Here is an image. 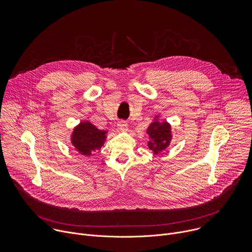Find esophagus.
I'll return each mask as SVG.
<instances>
[{
    "mask_svg": "<svg viewBox=\"0 0 252 252\" xmlns=\"http://www.w3.org/2000/svg\"><path fill=\"white\" fill-rule=\"evenodd\" d=\"M118 127L121 129V130H127L128 128V126H127V123L126 121H120L118 123Z\"/></svg>",
    "mask_w": 252,
    "mask_h": 252,
    "instance_id": "1",
    "label": "esophagus"
}]
</instances>
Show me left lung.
<instances>
[{
  "label": "left lung",
  "instance_id": "left-lung-1",
  "mask_svg": "<svg viewBox=\"0 0 252 252\" xmlns=\"http://www.w3.org/2000/svg\"><path fill=\"white\" fill-rule=\"evenodd\" d=\"M148 133L152 138L149 141V148L155 153L159 154L166 149L170 141V126L167 123L155 122L148 128Z\"/></svg>",
  "mask_w": 252,
  "mask_h": 252
}]
</instances>
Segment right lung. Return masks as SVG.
Returning <instances> with one entry per match:
<instances>
[{"mask_svg": "<svg viewBox=\"0 0 252 252\" xmlns=\"http://www.w3.org/2000/svg\"><path fill=\"white\" fill-rule=\"evenodd\" d=\"M105 130H100L91 123H81L75 128L71 142L75 148L85 156H91L93 152L101 149L105 139Z\"/></svg>", "mask_w": 252, "mask_h": 252, "instance_id": "add662e5", "label": "right lung"}]
</instances>
